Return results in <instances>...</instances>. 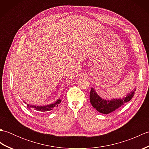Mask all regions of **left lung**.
I'll use <instances>...</instances> for the list:
<instances>
[{"instance_id": "obj_1", "label": "left lung", "mask_w": 149, "mask_h": 149, "mask_svg": "<svg viewBox=\"0 0 149 149\" xmlns=\"http://www.w3.org/2000/svg\"><path fill=\"white\" fill-rule=\"evenodd\" d=\"M135 91L136 88L129 92L126 95V97H123L122 99L106 100L101 98L94 90V88H91L90 94V101L92 106L99 113L108 114L119 108L125 103L130 101L134 96Z\"/></svg>"}]
</instances>
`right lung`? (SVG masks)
Returning a JSON list of instances; mask_svg holds the SVG:
<instances>
[{"label": "right lung", "mask_w": 149, "mask_h": 149, "mask_svg": "<svg viewBox=\"0 0 149 149\" xmlns=\"http://www.w3.org/2000/svg\"><path fill=\"white\" fill-rule=\"evenodd\" d=\"M61 99H59L57 100L56 102H53L52 104H47V105H44V106H36V105H31V104H27L26 102H25L27 104V107L28 108H34L35 110L38 111H42V112H45V111H50L53 109L54 107L58 106L59 104L61 103Z\"/></svg>", "instance_id": "1"}]
</instances>
